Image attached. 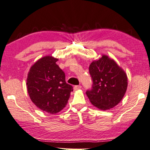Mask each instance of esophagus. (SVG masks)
<instances>
[{
  "label": "esophagus",
  "mask_w": 150,
  "mask_h": 150,
  "mask_svg": "<svg viewBox=\"0 0 150 150\" xmlns=\"http://www.w3.org/2000/svg\"><path fill=\"white\" fill-rule=\"evenodd\" d=\"M81 88V86H75L74 87V90H79Z\"/></svg>",
  "instance_id": "1"
}]
</instances>
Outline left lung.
<instances>
[{
	"mask_svg": "<svg viewBox=\"0 0 150 150\" xmlns=\"http://www.w3.org/2000/svg\"><path fill=\"white\" fill-rule=\"evenodd\" d=\"M92 80L91 90L86 91L90 102L101 110L112 108L121 101L127 88V76L115 60L103 55L89 67Z\"/></svg>",
	"mask_w": 150,
	"mask_h": 150,
	"instance_id": "left-lung-1",
	"label": "left lung"
}]
</instances>
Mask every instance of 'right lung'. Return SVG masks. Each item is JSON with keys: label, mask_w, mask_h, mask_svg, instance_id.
<instances>
[{"label": "right lung", "mask_w": 150, "mask_h": 150, "mask_svg": "<svg viewBox=\"0 0 150 150\" xmlns=\"http://www.w3.org/2000/svg\"><path fill=\"white\" fill-rule=\"evenodd\" d=\"M58 59L43 57L31 67L27 90L34 104L43 111L55 114L67 103L73 87L67 83L64 72L56 64Z\"/></svg>", "instance_id": "add662e5"}]
</instances>
